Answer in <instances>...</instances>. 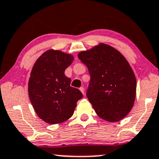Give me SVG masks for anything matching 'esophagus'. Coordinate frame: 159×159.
Segmentation results:
<instances>
[{
  "label": "esophagus",
  "mask_w": 159,
  "mask_h": 159,
  "mask_svg": "<svg viewBox=\"0 0 159 159\" xmlns=\"http://www.w3.org/2000/svg\"><path fill=\"white\" fill-rule=\"evenodd\" d=\"M80 90L81 91V93H82V94H83V95H84V87H80Z\"/></svg>",
  "instance_id": "1"
}]
</instances>
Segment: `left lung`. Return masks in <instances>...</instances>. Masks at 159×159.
Segmentation results:
<instances>
[{
	"instance_id": "obj_1",
	"label": "left lung",
	"mask_w": 159,
	"mask_h": 159,
	"mask_svg": "<svg viewBox=\"0 0 159 159\" xmlns=\"http://www.w3.org/2000/svg\"><path fill=\"white\" fill-rule=\"evenodd\" d=\"M77 56L89 70L87 97L96 114L106 121L121 120L132 109L136 95V79L128 61L103 43Z\"/></svg>"
}]
</instances>
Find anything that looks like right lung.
Here are the masks:
<instances>
[{
	"label": "right lung",
	"instance_id": "obj_1",
	"mask_svg": "<svg viewBox=\"0 0 159 159\" xmlns=\"http://www.w3.org/2000/svg\"><path fill=\"white\" fill-rule=\"evenodd\" d=\"M73 60L72 54L49 49L34 64L28 84L29 96L36 113L46 123L59 124L67 120L82 98L81 92L70 86V78L64 75Z\"/></svg>",
	"mask_w": 159,
	"mask_h": 159
}]
</instances>
